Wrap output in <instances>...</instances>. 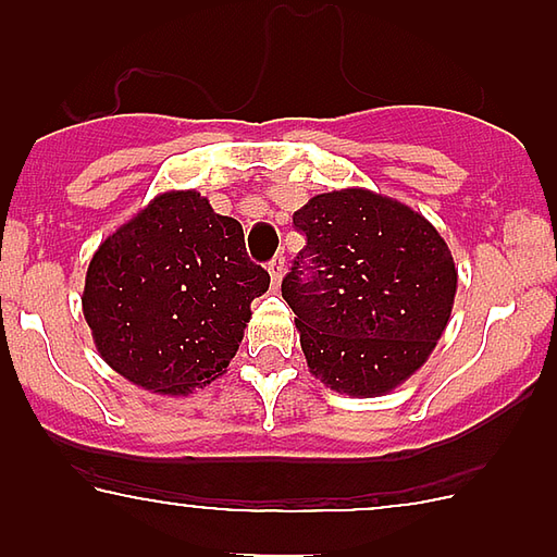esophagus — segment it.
Here are the masks:
<instances>
[{
  "label": "esophagus",
  "instance_id": "34e87169",
  "mask_svg": "<svg viewBox=\"0 0 557 557\" xmlns=\"http://www.w3.org/2000/svg\"><path fill=\"white\" fill-rule=\"evenodd\" d=\"M268 273H270V282H273V287H278V284H282V278H284V256L282 253L270 259Z\"/></svg>",
  "mask_w": 557,
  "mask_h": 557
}]
</instances>
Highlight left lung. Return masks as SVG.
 <instances>
[{"label": "left lung", "mask_w": 557, "mask_h": 557, "mask_svg": "<svg viewBox=\"0 0 557 557\" xmlns=\"http://www.w3.org/2000/svg\"><path fill=\"white\" fill-rule=\"evenodd\" d=\"M293 225L307 245L282 295L309 371L348 396L391 393L424 366L449 323V245L410 206L368 189L314 195Z\"/></svg>", "instance_id": "obj_1"}]
</instances>
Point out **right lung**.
Here are the masks:
<instances>
[{"instance_id": "add662e5", "label": "right lung", "mask_w": 557, "mask_h": 557, "mask_svg": "<svg viewBox=\"0 0 557 557\" xmlns=\"http://www.w3.org/2000/svg\"><path fill=\"white\" fill-rule=\"evenodd\" d=\"M270 275L245 253L243 225L200 191H166L95 253L83 314L116 373L186 396L228 368Z\"/></svg>"}]
</instances>
